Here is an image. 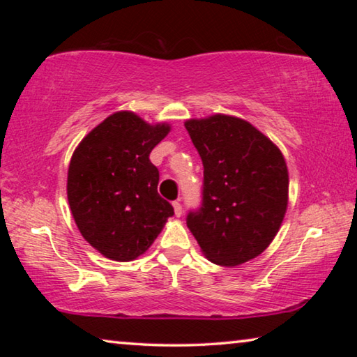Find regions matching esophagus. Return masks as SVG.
I'll return each instance as SVG.
<instances>
[{"instance_id":"obj_1","label":"esophagus","mask_w":357,"mask_h":357,"mask_svg":"<svg viewBox=\"0 0 357 357\" xmlns=\"http://www.w3.org/2000/svg\"><path fill=\"white\" fill-rule=\"evenodd\" d=\"M173 208H174V214H176V217L183 214V204H181V200H174Z\"/></svg>"}]
</instances>
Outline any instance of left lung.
Masks as SVG:
<instances>
[{
  "label": "left lung",
  "instance_id": "8db88e82",
  "mask_svg": "<svg viewBox=\"0 0 357 357\" xmlns=\"http://www.w3.org/2000/svg\"><path fill=\"white\" fill-rule=\"evenodd\" d=\"M184 126L204 168L202 206L187 214V227L209 261H249L273 243L285 217V159L244 119L214 114Z\"/></svg>",
  "mask_w": 357,
  "mask_h": 357
}]
</instances>
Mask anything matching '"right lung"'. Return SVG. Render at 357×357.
Masks as SVG:
<instances>
[{"label": "right lung", "mask_w": 357, "mask_h": 357, "mask_svg": "<svg viewBox=\"0 0 357 357\" xmlns=\"http://www.w3.org/2000/svg\"><path fill=\"white\" fill-rule=\"evenodd\" d=\"M170 132L132 112L113 113L83 138L68 172V200L82 236L102 255L130 261L154 243L173 206L157 192L149 154Z\"/></svg>", "instance_id": "add662e5"}]
</instances>
